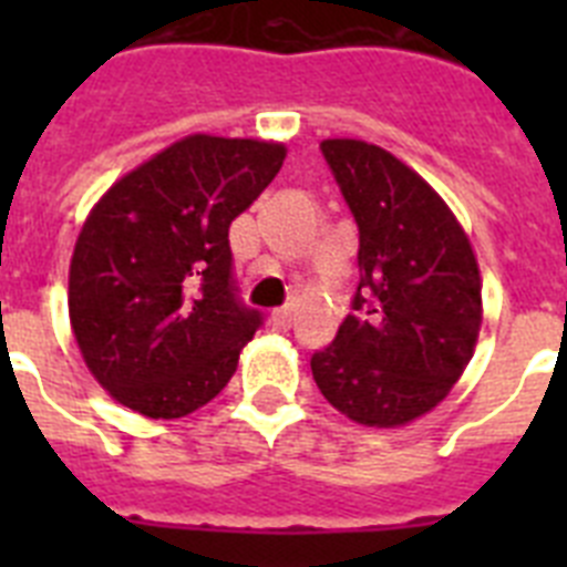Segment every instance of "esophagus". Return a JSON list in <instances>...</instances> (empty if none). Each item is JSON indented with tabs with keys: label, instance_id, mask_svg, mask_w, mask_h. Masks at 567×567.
I'll return each instance as SVG.
<instances>
[{
	"label": "esophagus",
	"instance_id": "34e87169",
	"mask_svg": "<svg viewBox=\"0 0 567 567\" xmlns=\"http://www.w3.org/2000/svg\"><path fill=\"white\" fill-rule=\"evenodd\" d=\"M269 323H272V329H278V332H287V329L292 327V309H275V312L269 315Z\"/></svg>",
	"mask_w": 567,
	"mask_h": 567
}]
</instances>
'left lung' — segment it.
<instances>
[{"mask_svg":"<svg viewBox=\"0 0 567 567\" xmlns=\"http://www.w3.org/2000/svg\"><path fill=\"white\" fill-rule=\"evenodd\" d=\"M320 150L360 229V287L338 338L312 354L320 394L369 429H398L449 398L483 327V278L437 189L360 138Z\"/></svg>","mask_w":567,"mask_h":567,"instance_id":"1","label":"left lung"}]
</instances>
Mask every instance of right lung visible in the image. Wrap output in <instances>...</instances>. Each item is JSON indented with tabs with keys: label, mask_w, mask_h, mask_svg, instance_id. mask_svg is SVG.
I'll return each instance as SVG.
<instances>
[{
	"label": "right lung",
	"mask_w": 567,
	"mask_h": 567,
	"mask_svg": "<svg viewBox=\"0 0 567 567\" xmlns=\"http://www.w3.org/2000/svg\"><path fill=\"white\" fill-rule=\"evenodd\" d=\"M287 144L184 135L93 204L73 247L70 329L115 403L187 417L221 392L260 315L235 300L229 224L272 184Z\"/></svg>",
	"instance_id": "obj_1"
}]
</instances>
